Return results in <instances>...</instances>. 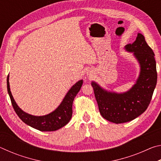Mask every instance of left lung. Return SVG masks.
I'll return each mask as SVG.
<instances>
[{"instance_id":"8db88e82","label":"left lung","mask_w":161,"mask_h":161,"mask_svg":"<svg viewBox=\"0 0 161 161\" xmlns=\"http://www.w3.org/2000/svg\"><path fill=\"white\" fill-rule=\"evenodd\" d=\"M124 48L133 53L140 65L139 75L131 88L124 93H116L92 82L101 115L115 124L130 121L142 114L151 102L157 83L155 54L143 35L138 33L135 41Z\"/></svg>"}]
</instances>
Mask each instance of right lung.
I'll use <instances>...</instances> for the list:
<instances>
[{"instance_id":"add662e5","label":"right lung","mask_w":161,"mask_h":161,"mask_svg":"<svg viewBox=\"0 0 161 161\" xmlns=\"http://www.w3.org/2000/svg\"><path fill=\"white\" fill-rule=\"evenodd\" d=\"M82 84L83 80H81L71 87L59 107L53 112L45 116H37L25 112L18 107L10 92L9 75L7 77L8 92L15 113L24 123L41 131H54L68 124L72 116L73 101L80 90Z\"/></svg>"}]
</instances>
